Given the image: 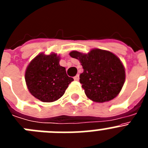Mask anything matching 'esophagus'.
I'll return each instance as SVG.
<instances>
[{
    "mask_svg": "<svg viewBox=\"0 0 148 148\" xmlns=\"http://www.w3.org/2000/svg\"><path fill=\"white\" fill-rule=\"evenodd\" d=\"M73 78H74V80H75V81H78V80H79V75L78 74V75H75V76Z\"/></svg>",
    "mask_w": 148,
    "mask_h": 148,
    "instance_id": "obj_1",
    "label": "esophagus"
}]
</instances>
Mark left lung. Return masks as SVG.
Segmentation results:
<instances>
[{
	"label": "left lung",
	"instance_id": "8db88e82",
	"mask_svg": "<svg viewBox=\"0 0 148 148\" xmlns=\"http://www.w3.org/2000/svg\"><path fill=\"white\" fill-rule=\"evenodd\" d=\"M70 56L79 60L83 66L79 81L89 99L102 103L118 95L125 83V70L116 55L94 49L87 54L72 51Z\"/></svg>",
	"mask_w": 148,
	"mask_h": 148
}]
</instances>
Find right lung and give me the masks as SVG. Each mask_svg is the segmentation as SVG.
Here are the masks:
<instances>
[{
  "label": "right lung",
  "mask_w": 148,
  "mask_h": 148,
  "mask_svg": "<svg viewBox=\"0 0 148 148\" xmlns=\"http://www.w3.org/2000/svg\"><path fill=\"white\" fill-rule=\"evenodd\" d=\"M56 53L38 55L27 66L25 81L34 97L44 102L58 100L74 79L66 75V69L59 64Z\"/></svg>",
  "instance_id": "add662e5"
}]
</instances>
